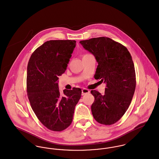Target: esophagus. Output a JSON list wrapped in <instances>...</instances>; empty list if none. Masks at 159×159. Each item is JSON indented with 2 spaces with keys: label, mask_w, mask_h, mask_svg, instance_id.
Here are the masks:
<instances>
[{
  "label": "esophagus",
  "mask_w": 159,
  "mask_h": 159,
  "mask_svg": "<svg viewBox=\"0 0 159 159\" xmlns=\"http://www.w3.org/2000/svg\"><path fill=\"white\" fill-rule=\"evenodd\" d=\"M90 92V91L88 90V89H83V90H82V95H84L85 94H87V93H89Z\"/></svg>",
  "instance_id": "1"
}]
</instances>
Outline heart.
Here are the masks:
<instances>
[{"instance_id":"heart-1","label":"heart","mask_w":159,"mask_h":159,"mask_svg":"<svg viewBox=\"0 0 159 159\" xmlns=\"http://www.w3.org/2000/svg\"><path fill=\"white\" fill-rule=\"evenodd\" d=\"M86 55H87V54H86Z\"/></svg>"}]
</instances>
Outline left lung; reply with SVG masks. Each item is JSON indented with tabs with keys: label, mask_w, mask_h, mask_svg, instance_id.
<instances>
[{
	"label": "left lung",
	"mask_w": 159,
	"mask_h": 159,
	"mask_svg": "<svg viewBox=\"0 0 159 159\" xmlns=\"http://www.w3.org/2000/svg\"><path fill=\"white\" fill-rule=\"evenodd\" d=\"M80 43L94 55L98 64L95 79L106 84L103 95L91 90L95 97L91 106L93 116L102 125L114 124L128 110L135 89V72L130 53L124 45L107 37Z\"/></svg>",
	"instance_id": "8db88e82"
}]
</instances>
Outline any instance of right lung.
Masks as SVG:
<instances>
[{
	"mask_svg": "<svg viewBox=\"0 0 159 159\" xmlns=\"http://www.w3.org/2000/svg\"><path fill=\"white\" fill-rule=\"evenodd\" d=\"M76 46L74 40H50L39 47L29 59L27 91L31 107L47 128L62 131L72 122L81 89L58 88L59 76L65 72Z\"/></svg>",
	"mask_w": 159,
	"mask_h": 159,
	"instance_id": "right-lung-1",
	"label": "right lung"
}]
</instances>
